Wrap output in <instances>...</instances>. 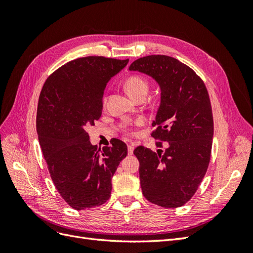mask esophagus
Wrapping results in <instances>:
<instances>
[{
	"label": "esophagus",
	"instance_id": "1",
	"mask_svg": "<svg viewBox=\"0 0 253 253\" xmlns=\"http://www.w3.org/2000/svg\"><path fill=\"white\" fill-rule=\"evenodd\" d=\"M134 147H135L134 143H128L127 144V153H128V155H132L133 154Z\"/></svg>",
	"mask_w": 253,
	"mask_h": 253
}]
</instances>
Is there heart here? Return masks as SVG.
I'll return each instance as SVG.
<instances>
[{
    "mask_svg": "<svg viewBox=\"0 0 253 253\" xmlns=\"http://www.w3.org/2000/svg\"><path fill=\"white\" fill-rule=\"evenodd\" d=\"M125 87L127 94L132 98H135L139 95H147L149 83L140 76H131L126 80Z\"/></svg>",
    "mask_w": 253,
    "mask_h": 253,
    "instance_id": "heart-1",
    "label": "heart"
}]
</instances>
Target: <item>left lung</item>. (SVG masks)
Masks as SVG:
<instances>
[{
  "mask_svg": "<svg viewBox=\"0 0 253 253\" xmlns=\"http://www.w3.org/2000/svg\"><path fill=\"white\" fill-rule=\"evenodd\" d=\"M128 70L150 76L160 88L152 136L165 141L166 149L134 150L142 194L164 208H177L194 195L209 166L213 117L208 90L193 70L169 56L139 58Z\"/></svg>",
  "mask_w": 253,
  "mask_h": 253,
  "instance_id": "1",
  "label": "left lung"
}]
</instances>
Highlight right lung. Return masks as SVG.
<instances>
[{
  "mask_svg": "<svg viewBox=\"0 0 253 253\" xmlns=\"http://www.w3.org/2000/svg\"><path fill=\"white\" fill-rule=\"evenodd\" d=\"M128 59L84 57L70 61L44 83L37 111V132L50 177L63 200L75 210L109 200L112 177L127 155L119 139L97 149L85 128L102 113L108 83Z\"/></svg>",
  "mask_w": 253,
  "mask_h": 253,
  "instance_id": "add662e5",
  "label": "right lung"
}]
</instances>
